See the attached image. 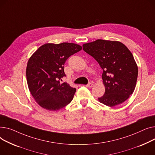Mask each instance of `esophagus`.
<instances>
[{"label": "esophagus", "mask_w": 155, "mask_h": 155, "mask_svg": "<svg viewBox=\"0 0 155 155\" xmlns=\"http://www.w3.org/2000/svg\"><path fill=\"white\" fill-rule=\"evenodd\" d=\"M93 86H94V84H93V83H88L86 85V87H93Z\"/></svg>", "instance_id": "1"}]
</instances>
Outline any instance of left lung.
<instances>
[{
  "mask_svg": "<svg viewBox=\"0 0 155 155\" xmlns=\"http://www.w3.org/2000/svg\"><path fill=\"white\" fill-rule=\"evenodd\" d=\"M83 50L93 57L103 70L105 93L98 100L107 106L120 104L133 94L138 69L132 53L118 41L97 39L84 44Z\"/></svg>",
  "mask_w": 155,
  "mask_h": 155,
  "instance_id": "left-lung-1",
  "label": "left lung"
}]
</instances>
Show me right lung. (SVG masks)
Here are the masks:
<instances>
[{"label": "right lung", "mask_w": 155, "mask_h": 155, "mask_svg": "<svg viewBox=\"0 0 155 155\" xmlns=\"http://www.w3.org/2000/svg\"><path fill=\"white\" fill-rule=\"evenodd\" d=\"M74 43L42 45L30 58L26 68L27 85L37 103L49 111L61 110L73 99L76 89L67 83H60L66 76L64 65L66 60L80 51Z\"/></svg>", "instance_id": "right-lung-1"}]
</instances>
